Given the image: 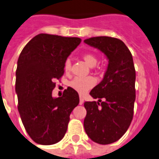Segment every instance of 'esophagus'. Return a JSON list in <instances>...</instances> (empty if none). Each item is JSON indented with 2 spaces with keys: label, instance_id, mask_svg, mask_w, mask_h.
<instances>
[{
  "label": "esophagus",
  "instance_id": "1",
  "mask_svg": "<svg viewBox=\"0 0 159 159\" xmlns=\"http://www.w3.org/2000/svg\"><path fill=\"white\" fill-rule=\"evenodd\" d=\"M84 103V100H83V98L82 97H80V100H79V104H83V103Z\"/></svg>",
  "mask_w": 159,
  "mask_h": 159
}]
</instances>
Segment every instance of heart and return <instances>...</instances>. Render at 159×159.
<instances>
[{"mask_svg": "<svg viewBox=\"0 0 159 159\" xmlns=\"http://www.w3.org/2000/svg\"><path fill=\"white\" fill-rule=\"evenodd\" d=\"M83 61L86 62L90 67H93L98 63L97 57L93 54H85L83 56ZM64 69L66 71H69L70 70V60H66L65 62ZM71 89L79 93L80 94H84L87 92L95 85V79L91 76L88 77H75L71 80L69 83Z\"/></svg>", "mask_w": 159, "mask_h": 159, "instance_id": "b5f03b06", "label": "heart"}]
</instances>
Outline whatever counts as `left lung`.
I'll list each match as a JSON object with an SVG mask.
<instances>
[{
	"mask_svg": "<svg viewBox=\"0 0 159 159\" xmlns=\"http://www.w3.org/2000/svg\"><path fill=\"white\" fill-rule=\"evenodd\" d=\"M84 43L103 52L109 61L103 80L90 92L98 100L85 102L84 129L89 138L106 145L118 141L133 118L136 70L131 53L116 38L93 37Z\"/></svg>",
	"mask_w": 159,
	"mask_h": 159,
	"instance_id": "left-lung-1",
	"label": "left lung"
}]
</instances>
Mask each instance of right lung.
Instances as JSON below:
<instances>
[{
    "mask_svg": "<svg viewBox=\"0 0 159 159\" xmlns=\"http://www.w3.org/2000/svg\"><path fill=\"white\" fill-rule=\"evenodd\" d=\"M81 43L79 38L39 34L26 44L16 70L18 112L34 142L52 145L64 137L79 95L68 87L62 97L54 98V80L64 74L67 57Z\"/></svg>",
    "mask_w": 159,
    "mask_h": 159,
    "instance_id": "add662e5",
    "label": "right lung"
}]
</instances>
